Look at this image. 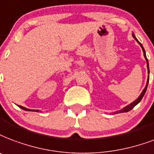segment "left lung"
Masks as SVG:
<instances>
[{"mask_svg":"<svg viewBox=\"0 0 154 154\" xmlns=\"http://www.w3.org/2000/svg\"><path fill=\"white\" fill-rule=\"evenodd\" d=\"M132 37H133V38H134L135 40L137 41V43H139L140 46V47H141V48H142V51H143V52H144V56H145V60H146V63H147L148 74H149V61H148V59H147V57H146V54H145V49H144V48H143L142 44H141V43H140L139 41H138V39H137V38H136V36H135L134 33H132ZM149 77H148L147 82H146V85H145V89H144V90H142V92H141V94H140L139 97H138V98H137V99H136V100L134 101V102H132V103H130V104H129V105L126 106H125V107H124V108L121 109V110H119V111H115V112H114V114H116V113H124V112H128V111H131V110H132V109L133 108V107H134L135 106L137 105V104H138V103H139L140 102V101H141V99H142V98H143V97H144V95H145V92H146V90H147L148 84H149Z\"/></svg>","mask_w":154,"mask_h":154,"instance_id":"1","label":"left lung"}]
</instances>
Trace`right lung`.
I'll return each instance as SVG.
<instances>
[{"label":"right lung","mask_w":154,"mask_h":154,"mask_svg":"<svg viewBox=\"0 0 154 154\" xmlns=\"http://www.w3.org/2000/svg\"><path fill=\"white\" fill-rule=\"evenodd\" d=\"M20 108L23 109L24 111H38V110H30V109H28V108H26L24 106H18Z\"/></svg>","instance_id":"1"}]
</instances>
